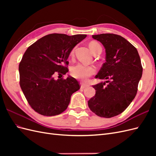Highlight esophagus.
Listing matches in <instances>:
<instances>
[{
  "label": "esophagus",
  "instance_id": "34e87169",
  "mask_svg": "<svg viewBox=\"0 0 156 156\" xmlns=\"http://www.w3.org/2000/svg\"><path fill=\"white\" fill-rule=\"evenodd\" d=\"M88 87V84H86V83H81V88H85L87 87Z\"/></svg>",
  "mask_w": 156,
  "mask_h": 156
}]
</instances>
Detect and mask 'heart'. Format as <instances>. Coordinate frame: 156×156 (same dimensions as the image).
Wrapping results in <instances>:
<instances>
[{"label": "heart", "instance_id": "heart-1", "mask_svg": "<svg viewBox=\"0 0 156 156\" xmlns=\"http://www.w3.org/2000/svg\"><path fill=\"white\" fill-rule=\"evenodd\" d=\"M89 48L92 51V53L94 54L99 49L101 48V47L98 42L93 41L89 44ZM73 53L74 49L71 52V55H73ZM70 73L71 75L75 79L86 80L96 73V68L92 66L78 63L71 68Z\"/></svg>", "mask_w": 156, "mask_h": 156}]
</instances>
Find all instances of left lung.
<instances>
[{
  "mask_svg": "<svg viewBox=\"0 0 156 156\" xmlns=\"http://www.w3.org/2000/svg\"><path fill=\"white\" fill-rule=\"evenodd\" d=\"M92 37L101 42L106 53V62L96 78L107 81L93 86L96 94L88 105L96 115L111 118L125 111L133 100L143 67L137 50L124 37L114 34L92 35Z\"/></svg>",
  "mask_w": 156,
  "mask_h": 156,
  "instance_id": "left-lung-1",
  "label": "left lung"
}]
</instances>
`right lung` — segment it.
Listing matches in <instances>:
<instances>
[{
	"label": "right lung",
	"mask_w": 156,
	"mask_h": 156,
	"mask_svg": "<svg viewBox=\"0 0 156 156\" xmlns=\"http://www.w3.org/2000/svg\"><path fill=\"white\" fill-rule=\"evenodd\" d=\"M86 34L68 36L51 34L28 48L19 65L20 87L30 107L39 114L51 116L66 109L72 94L80 88L78 81L69 76L55 79L56 73L65 75L69 55Z\"/></svg>",
	"instance_id": "obj_1"
}]
</instances>
